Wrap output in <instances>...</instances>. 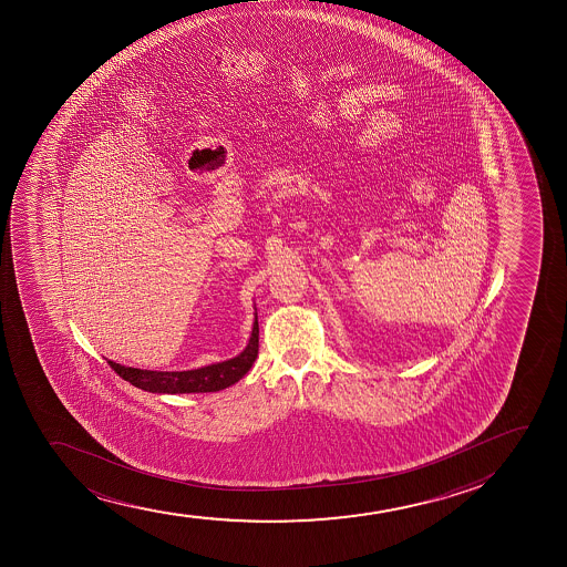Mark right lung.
<instances>
[{
  "label": "right lung",
  "instance_id": "right-lung-1",
  "mask_svg": "<svg viewBox=\"0 0 567 567\" xmlns=\"http://www.w3.org/2000/svg\"><path fill=\"white\" fill-rule=\"evenodd\" d=\"M257 353H259V323L255 318L254 331L246 350L223 363L182 372L144 371V369L124 367L113 361L107 363L123 380L151 393H209V391L225 390L246 377V372L251 369V364L257 359Z\"/></svg>",
  "mask_w": 567,
  "mask_h": 567
}]
</instances>
